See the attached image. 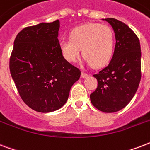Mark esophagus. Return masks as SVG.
<instances>
[{
  "mask_svg": "<svg viewBox=\"0 0 150 150\" xmlns=\"http://www.w3.org/2000/svg\"><path fill=\"white\" fill-rule=\"evenodd\" d=\"M88 74H86V73H84V72H83L82 71L81 72V77L82 78H86V77H88Z\"/></svg>",
  "mask_w": 150,
  "mask_h": 150,
  "instance_id": "1",
  "label": "esophagus"
}]
</instances>
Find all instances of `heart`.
Masks as SVG:
<instances>
[{"mask_svg": "<svg viewBox=\"0 0 150 150\" xmlns=\"http://www.w3.org/2000/svg\"><path fill=\"white\" fill-rule=\"evenodd\" d=\"M70 39L60 42L63 56L70 62L80 58L81 49L86 62L94 67H102L110 62L115 50V35L109 26L90 23L74 28Z\"/></svg>", "mask_w": 150, "mask_h": 150, "instance_id": "heart-1", "label": "heart"}]
</instances>
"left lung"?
<instances>
[{
  "label": "left lung",
  "mask_w": 150,
  "mask_h": 150,
  "mask_svg": "<svg viewBox=\"0 0 150 150\" xmlns=\"http://www.w3.org/2000/svg\"><path fill=\"white\" fill-rule=\"evenodd\" d=\"M115 35L113 57L108 66L93 76L97 88L90 95L92 105L98 110L112 113L130 103L141 81V47L138 36L127 24L108 18Z\"/></svg>",
  "instance_id": "left-lung-1"
}]
</instances>
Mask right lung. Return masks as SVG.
Here are the masks:
<instances>
[{
	"instance_id": "right-lung-1",
	"label": "right lung",
	"mask_w": 150,
	"mask_h": 150,
	"mask_svg": "<svg viewBox=\"0 0 150 150\" xmlns=\"http://www.w3.org/2000/svg\"><path fill=\"white\" fill-rule=\"evenodd\" d=\"M59 28L57 20L23 28L16 37L10 57V73L20 97L42 113L61 108L81 76L79 69L63 57Z\"/></svg>"
}]
</instances>
